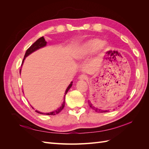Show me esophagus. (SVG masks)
Instances as JSON below:
<instances>
[{"instance_id": "esophagus-1", "label": "esophagus", "mask_w": 149, "mask_h": 149, "mask_svg": "<svg viewBox=\"0 0 149 149\" xmlns=\"http://www.w3.org/2000/svg\"><path fill=\"white\" fill-rule=\"evenodd\" d=\"M79 79L80 80H86V79H88V76L86 75H85V74H81L79 76Z\"/></svg>"}]
</instances>
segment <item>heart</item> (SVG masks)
I'll return each mask as SVG.
<instances>
[{"mask_svg": "<svg viewBox=\"0 0 149 149\" xmlns=\"http://www.w3.org/2000/svg\"><path fill=\"white\" fill-rule=\"evenodd\" d=\"M107 45V44L101 39L92 38L81 45L74 52V56L76 58L81 59L95 53L100 49L106 48Z\"/></svg>", "mask_w": 149, "mask_h": 149, "instance_id": "obj_1", "label": "heart"}]
</instances>
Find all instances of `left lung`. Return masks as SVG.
<instances>
[{
    "instance_id": "obj_1",
    "label": "left lung",
    "mask_w": 149,
    "mask_h": 149,
    "mask_svg": "<svg viewBox=\"0 0 149 149\" xmlns=\"http://www.w3.org/2000/svg\"><path fill=\"white\" fill-rule=\"evenodd\" d=\"M89 102V106L91 107L93 109H94V111H95L96 112H108V110H102V109H97V108L95 107L94 106H93L92 104L90 102Z\"/></svg>"
}]
</instances>
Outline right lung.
<instances>
[{
  "mask_svg": "<svg viewBox=\"0 0 149 149\" xmlns=\"http://www.w3.org/2000/svg\"><path fill=\"white\" fill-rule=\"evenodd\" d=\"M47 42L45 41V40L44 37H40V38H38L37 41H36L34 43H33L27 49V50L26 51V53L25 54V56H24V58L23 60V61H22V64H23L24 63V60L25 59V58L29 56V55H30V54L31 53L34 52L35 51L37 50V49H38L39 48H41L42 47H44L46 46ZM20 71H21V69L20 70ZM72 83H73V82H71V83L70 84V85L68 86V87L67 88L66 91H65V96H64V101L63 102V104H61V106L60 107V108H58V109H56V111H54L53 112H48V113H42V112H38V111H35L37 112H38V113H40V114H45V115H52V116H54V115H56V114H58L59 112H61V111L63 109L64 107H65V95L66 94L67 92L69 91V89L71 88V87L72 86ZM33 108V107H32Z\"/></svg>",
  "mask_w": 149,
  "mask_h": 149,
  "instance_id": "obj_1",
  "label": "right lung"
}]
</instances>
